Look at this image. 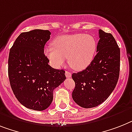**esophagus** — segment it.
<instances>
[{"label":"esophagus","mask_w":132,"mask_h":132,"mask_svg":"<svg viewBox=\"0 0 132 132\" xmlns=\"http://www.w3.org/2000/svg\"><path fill=\"white\" fill-rule=\"evenodd\" d=\"M65 76H66L67 78H71V73L69 71H65Z\"/></svg>","instance_id":"obj_1"}]
</instances>
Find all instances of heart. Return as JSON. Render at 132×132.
<instances>
[{
    "label": "heart",
    "instance_id": "b5f03b06",
    "mask_svg": "<svg viewBox=\"0 0 132 132\" xmlns=\"http://www.w3.org/2000/svg\"><path fill=\"white\" fill-rule=\"evenodd\" d=\"M96 50V42L92 36L76 34L56 38L53 46L46 48L44 53L54 67H61L68 57L71 67L81 71L92 63Z\"/></svg>",
    "mask_w": 132,
    "mask_h": 132
}]
</instances>
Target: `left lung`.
Listing matches in <instances>:
<instances>
[{"label": "left lung", "mask_w": 132, "mask_h": 132, "mask_svg": "<svg viewBox=\"0 0 132 132\" xmlns=\"http://www.w3.org/2000/svg\"><path fill=\"white\" fill-rule=\"evenodd\" d=\"M96 52L86 69L73 73L76 87L72 92L75 103L83 108L98 106L115 89L120 71V49L113 35L99 29Z\"/></svg>", "instance_id": "left-lung-1"}]
</instances>
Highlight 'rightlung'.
I'll list each match as a JSON object with an SVG mask.
<instances>
[{"label": "right lung", "mask_w": 132, "mask_h": 132, "mask_svg": "<svg viewBox=\"0 0 132 132\" xmlns=\"http://www.w3.org/2000/svg\"><path fill=\"white\" fill-rule=\"evenodd\" d=\"M50 35V31L43 29L23 32L10 49L8 73L12 90L21 104L35 111L51 105L53 91L66 79L65 71L51 67L44 54Z\"/></svg>", "instance_id": "add662e5"}]
</instances>
